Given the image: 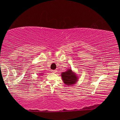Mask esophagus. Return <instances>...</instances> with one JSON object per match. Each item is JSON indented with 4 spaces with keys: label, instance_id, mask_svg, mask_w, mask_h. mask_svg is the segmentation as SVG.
I'll use <instances>...</instances> for the list:
<instances>
[{
    "label": "esophagus",
    "instance_id": "34e87169",
    "mask_svg": "<svg viewBox=\"0 0 120 120\" xmlns=\"http://www.w3.org/2000/svg\"><path fill=\"white\" fill-rule=\"evenodd\" d=\"M52 72H54V73H56V72H57V70H52Z\"/></svg>",
    "mask_w": 120,
    "mask_h": 120
}]
</instances>
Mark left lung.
<instances>
[{"label": "left lung", "mask_w": 120, "mask_h": 120, "mask_svg": "<svg viewBox=\"0 0 120 120\" xmlns=\"http://www.w3.org/2000/svg\"><path fill=\"white\" fill-rule=\"evenodd\" d=\"M61 76L64 84L68 86H72L76 84L79 79L78 75L71 68L68 69L66 71L62 72Z\"/></svg>", "instance_id": "obj_1"}]
</instances>
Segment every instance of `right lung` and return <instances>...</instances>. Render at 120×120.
<instances>
[{
  "label": "right lung",
  "mask_w": 120,
  "mask_h": 120,
  "mask_svg": "<svg viewBox=\"0 0 120 120\" xmlns=\"http://www.w3.org/2000/svg\"><path fill=\"white\" fill-rule=\"evenodd\" d=\"M43 74V73H40V75H39V76H42V75Z\"/></svg>",
  "instance_id": "right-lung-1"
}]
</instances>
